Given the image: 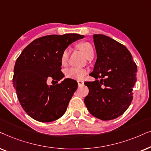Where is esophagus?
<instances>
[{"label": "esophagus", "instance_id": "esophagus-1", "mask_svg": "<svg viewBox=\"0 0 151 151\" xmlns=\"http://www.w3.org/2000/svg\"><path fill=\"white\" fill-rule=\"evenodd\" d=\"M77 83H78V86H83V85L84 81H81V80H78Z\"/></svg>", "mask_w": 151, "mask_h": 151}]
</instances>
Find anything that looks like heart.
Returning a JSON list of instances; mask_svg holds the SVG:
<instances>
[{"mask_svg":"<svg viewBox=\"0 0 151 151\" xmlns=\"http://www.w3.org/2000/svg\"><path fill=\"white\" fill-rule=\"evenodd\" d=\"M80 50H81L83 55L86 56V58H88L91 54H93V48L92 45L88 42H83L79 45ZM70 53V48L66 47L62 52L61 57H60V62L61 65L65 66L67 65L68 57H69ZM87 70L84 68H79L72 67L68 68L65 71V76L68 79H83L86 75L87 74Z\"/></svg>","mask_w":151,"mask_h":151,"instance_id":"obj_1","label":"heart"}]
</instances>
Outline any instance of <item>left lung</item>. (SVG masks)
Segmentation results:
<instances>
[{
  "mask_svg": "<svg viewBox=\"0 0 151 151\" xmlns=\"http://www.w3.org/2000/svg\"><path fill=\"white\" fill-rule=\"evenodd\" d=\"M93 39L97 57L90 75L96 79L84 83L89 89L84 103L98 119H114L131 104L137 68L126 46L103 35Z\"/></svg>",
  "mask_w": 151,
  "mask_h": 151,
  "instance_id": "1",
  "label": "left lung"
}]
</instances>
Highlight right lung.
Segmentation results:
<instances>
[{
    "instance_id": "obj_1",
    "label": "right lung",
    "mask_w": 151,
    "mask_h": 151,
    "mask_svg": "<svg viewBox=\"0 0 151 151\" xmlns=\"http://www.w3.org/2000/svg\"><path fill=\"white\" fill-rule=\"evenodd\" d=\"M84 36L77 34L47 35L30 43L18 57L13 84L22 108L28 115L41 122H51L65 113L77 82L65 79L60 57L64 49ZM47 78L57 84L48 86Z\"/></svg>"
}]
</instances>
